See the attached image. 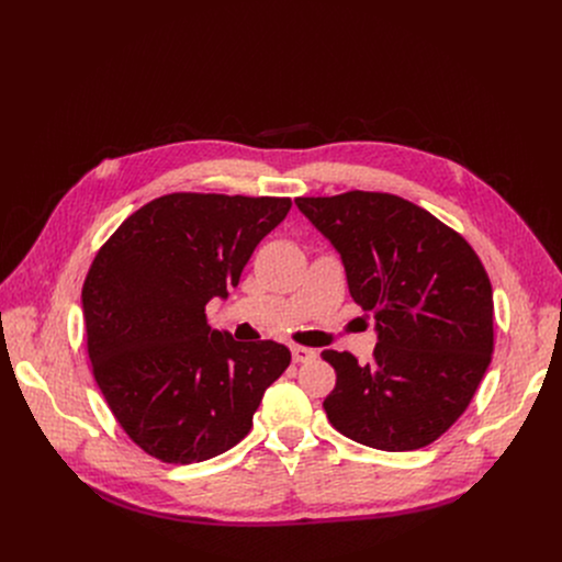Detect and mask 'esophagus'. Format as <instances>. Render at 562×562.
Returning a JSON list of instances; mask_svg holds the SVG:
<instances>
[{"mask_svg":"<svg viewBox=\"0 0 562 562\" xmlns=\"http://www.w3.org/2000/svg\"><path fill=\"white\" fill-rule=\"evenodd\" d=\"M291 356H293V362H308V360H313L317 356V351L308 349V347L295 345V347H291Z\"/></svg>","mask_w":562,"mask_h":562,"instance_id":"34e87169","label":"esophagus"}]
</instances>
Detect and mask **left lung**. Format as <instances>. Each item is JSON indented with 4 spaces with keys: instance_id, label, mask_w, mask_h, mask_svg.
Here are the masks:
<instances>
[{
    "instance_id": "1",
    "label": "left lung",
    "mask_w": 562,
    "mask_h": 562,
    "mask_svg": "<svg viewBox=\"0 0 562 562\" xmlns=\"http://www.w3.org/2000/svg\"><path fill=\"white\" fill-rule=\"evenodd\" d=\"M297 209L342 258L351 297L375 317L369 364L323 351L336 369L325 397L347 438L414 451L438 440L469 407L494 351V295L467 239L391 193L297 198Z\"/></svg>"
}]
</instances>
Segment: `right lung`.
<instances>
[{
	"label": "right lung",
	"mask_w": 562,
	"mask_h": 562,
	"mask_svg": "<svg viewBox=\"0 0 562 562\" xmlns=\"http://www.w3.org/2000/svg\"><path fill=\"white\" fill-rule=\"evenodd\" d=\"M289 209V198L171 193L98 251L82 289L89 358L115 420L148 456L191 464L228 451L289 367L284 345L237 342L204 313Z\"/></svg>",
	"instance_id": "1"
}]
</instances>
